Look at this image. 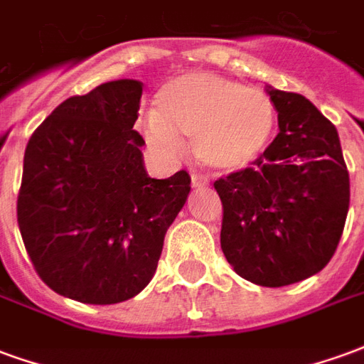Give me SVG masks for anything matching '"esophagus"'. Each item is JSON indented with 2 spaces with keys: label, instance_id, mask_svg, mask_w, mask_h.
Returning a JSON list of instances; mask_svg holds the SVG:
<instances>
[{
  "label": "esophagus",
  "instance_id": "esophagus-1",
  "mask_svg": "<svg viewBox=\"0 0 364 364\" xmlns=\"http://www.w3.org/2000/svg\"><path fill=\"white\" fill-rule=\"evenodd\" d=\"M191 183H193V187H206V185H208V179H206L203 173L193 171V173H191Z\"/></svg>",
  "mask_w": 364,
  "mask_h": 364
}]
</instances>
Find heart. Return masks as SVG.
I'll list each match as a JSON object with an SVG mask.
<instances>
[{
	"instance_id": "heart-1",
	"label": "heart",
	"mask_w": 364,
	"mask_h": 364,
	"mask_svg": "<svg viewBox=\"0 0 364 364\" xmlns=\"http://www.w3.org/2000/svg\"><path fill=\"white\" fill-rule=\"evenodd\" d=\"M273 127V103L263 91L191 72L158 91L156 111L144 130L154 146L166 151L181 150V140H191L206 167L230 173L259 158Z\"/></svg>"
}]
</instances>
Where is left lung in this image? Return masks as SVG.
Returning a JSON list of instances; mask_svg holds the SVG:
<instances>
[{
  "instance_id": "8db88e82",
  "label": "left lung",
  "mask_w": 364,
  "mask_h": 364,
  "mask_svg": "<svg viewBox=\"0 0 364 364\" xmlns=\"http://www.w3.org/2000/svg\"><path fill=\"white\" fill-rule=\"evenodd\" d=\"M279 134L245 169L214 181L220 247L240 277L287 287L326 267L343 234L349 171L336 127L306 97L269 90Z\"/></svg>"
}]
</instances>
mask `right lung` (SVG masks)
<instances>
[{"label":"right lung","instance_id":"add662e5","mask_svg":"<svg viewBox=\"0 0 364 364\" xmlns=\"http://www.w3.org/2000/svg\"><path fill=\"white\" fill-rule=\"evenodd\" d=\"M142 83L119 80L60 103L28 138L17 222L33 267L85 304L136 296L191 191L181 169L151 179L134 130Z\"/></svg>","mask_w":364,"mask_h":364}]
</instances>
